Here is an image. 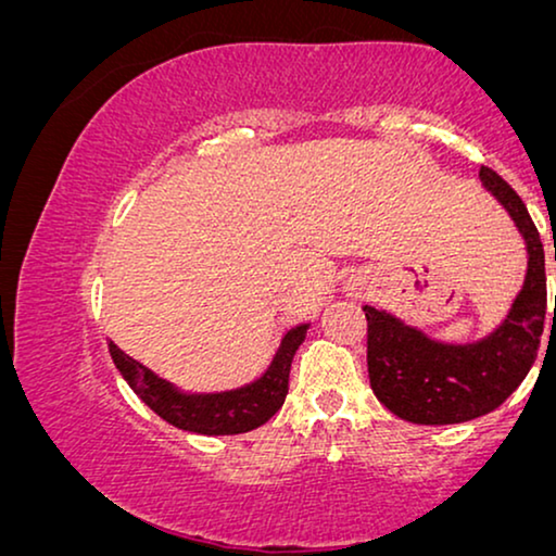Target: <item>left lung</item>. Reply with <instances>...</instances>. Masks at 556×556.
Returning <instances> with one entry per match:
<instances>
[{"label":"left lung","instance_id":"1","mask_svg":"<svg viewBox=\"0 0 556 556\" xmlns=\"http://www.w3.org/2000/svg\"><path fill=\"white\" fill-rule=\"evenodd\" d=\"M479 178L527 244V277L502 325L473 342H441L386 309L365 304L367 372L378 401L418 426L481 418L509 397L534 365L546 315L544 249L523 201L496 170Z\"/></svg>","mask_w":556,"mask_h":556}]
</instances>
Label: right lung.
<instances>
[{
  "instance_id": "obj_1",
  "label": "right lung",
  "mask_w": 556,
  "mask_h": 556,
  "mask_svg": "<svg viewBox=\"0 0 556 556\" xmlns=\"http://www.w3.org/2000/svg\"><path fill=\"white\" fill-rule=\"evenodd\" d=\"M307 330L309 323L292 327L281 338L275 357L260 378L224 393H184L174 382L163 380L138 359L125 355L115 342L108 348L132 393L166 424L201 435H237L264 426L285 405L292 359L307 338Z\"/></svg>"
}]
</instances>
